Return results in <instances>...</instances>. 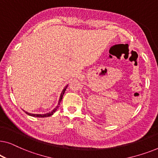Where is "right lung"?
<instances>
[{"instance_id":"obj_1","label":"right lung","mask_w":158,"mask_h":158,"mask_svg":"<svg viewBox=\"0 0 158 158\" xmlns=\"http://www.w3.org/2000/svg\"><path fill=\"white\" fill-rule=\"evenodd\" d=\"M67 87H68V85L65 86V88H64V89H63V90H62V94H61V95H60V100H59V103H58V105L55 108V109H53L52 111L49 112V113L45 114H32L28 113V112H26V113H27V114H28V115L31 116H34V117H48V116H52L54 113H55V112L56 111H57V109H58V108H59L60 104V103H61L62 99V97H63V95H64V92H65Z\"/></svg>"}]
</instances>
